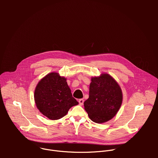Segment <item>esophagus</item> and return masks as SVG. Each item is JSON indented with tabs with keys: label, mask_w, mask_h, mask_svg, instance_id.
Here are the masks:
<instances>
[{
	"label": "esophagus",
	"mask_w": 158,
	"mask_h": 158,
	"mask_svg": "<svg viewBox=\"0 0 158 158\" xmlns=\"http://www.w3.org/2000/svg\"><path fill=\"white\" fill-rule=\"evenodd\" d=\"M84 102V99H80L79 100V104H80L81 106H82V105H83Z\"/></svg>",
	"instance_id": "34e87169"
}]
</instances>
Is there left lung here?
Here are the masks:
<instances>
[{
  "instance_id": "obj_1",
  "label": "left lung",
  "mask_w": 158,
  "mask_h": 158,
  "mask_svg": "<svg viewBox=\"0 0 158 158\" xmlns=\"http://www.w3.org/2000/svg\"><path fill=\"white\" fill-rule=\"evenodd\" d=\"M123 101L121 87L107 74L91 79L89 98L84 102L89 118L96 123L111 119L119 110Z\"/></svg>"
}]
</instances>
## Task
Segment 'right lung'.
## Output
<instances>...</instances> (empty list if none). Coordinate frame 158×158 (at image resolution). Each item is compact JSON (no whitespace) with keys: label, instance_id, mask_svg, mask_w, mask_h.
Segmentation results:
<instances>
[{"label":"right lung","instance_id":"1","mask_svg":"<svg viewBox=\"0 0 158 158\" xmlns=\"http://www.w3.org/2000/svg\"><path fill=\"white\" fill-rule=\"evenodd\" d=\"M34 99L40 112L51 120L62 118L72 106L78 104L66 79L56 73L48 74L39 81L34 92Z\"/></svg>","mask_w":158,"mask_h":158}]
</instances>
